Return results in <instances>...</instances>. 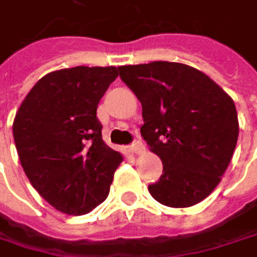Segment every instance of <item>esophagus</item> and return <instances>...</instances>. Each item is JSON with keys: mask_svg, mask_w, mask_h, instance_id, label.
<instances>
[{"mask_svg": "<svg viewBox=\"0 0 257 257\" xmlns=\"http://www.w3.org/2000/svg\"><path fill=\"white\" fill-rule=\"evenodd\" d=\"M143 150H144V144H143L140 140H135V141L131 144V152H132V153L140 155V153H143Z\"/></svg>", "mask_w": 257, "mask_h": 257, "instance_id": "34e87169", "label": "esophagus"}]
</instances>
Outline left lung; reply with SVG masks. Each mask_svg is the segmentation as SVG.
I'll list each match as a JSON object with an SVG mask.
<instances>
[{
	"label": "left lung",
	"mask_w": 257,
	"mask_h": 257,
	"mask_svg": "<svg viewBox=\"0 0 257 257\" xmlns=\"http://www.w3.org/2000/svg\"><path fill=\"white\" fill-rule=\"evenodd\" d=\"M117 70L143 105L141 137L164 164L161 179L149 184L150 195L173 208L201 202L220 183L236 146L232 98L184 64L158 61Z\"/></svg>",
	"instance_id": "obj_1"
}]
</instances>
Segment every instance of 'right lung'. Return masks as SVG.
<instances>
[{
  "instance_id": "right-lung-1",
  "label": "right lung",
  "mask_w": 257,
  "mask_h": 257,
  "mask_svg": "<svg viewBox=\"0 0 257 257\" xmlns=\"http://www.w3.org/2000/svg\"><path fill=\"white\" fill-rule=\"evenodd\" d=\"M116 77V67L49 73L16 113L13 137L26 177L58 211L81 216L108 196L122 155L102 141L96 108Z\"/></svg>"
}]
</instances>
